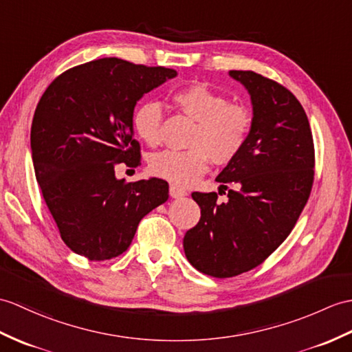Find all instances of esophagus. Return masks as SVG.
Masks as SVG:
<instances>
[{"instance_id": "obj_1", "label": "esophagus", "mask_w": 352, "mask_h": 352, "mask_svg": "<svg viewBox=\"0 0 352 352\" xmlns=\"http://www.w3.org/2000/svg\"><path fill=\"white\" fill-rule=\"evenodd\" d=\"M169 195L173 196V198L178 199V198H183V196H186L187 192H186V189H183V187H179L177 184H170L169 186Z\"/></svg>"}]
</instances>
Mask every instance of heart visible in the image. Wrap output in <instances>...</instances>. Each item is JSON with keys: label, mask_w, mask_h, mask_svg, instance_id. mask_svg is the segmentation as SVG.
I'll return each instance as SVG.
<instances>
[{"label": "heart", "mask_w": 352, "mask_h": 352, "mask_svg": "<svg viewBox=\"0 0 352 352\" xmlns=\"http://www.w3.org/2000/svg\"><path fill=\"white\" fill-rule=\"evenodd\" d=\"M173 102L196 127L187 139L189 150H163L148 159L153 175L174 184H190L208 166V159L225 165L239 156L252 129V113L244 104L230 103L223 94L204 84L177 89ZM162 106L145 102L133 112L132 126L136 136L146 145H157L160 139Z\"/></svg>", "instance_id": "1"}]
</instances>
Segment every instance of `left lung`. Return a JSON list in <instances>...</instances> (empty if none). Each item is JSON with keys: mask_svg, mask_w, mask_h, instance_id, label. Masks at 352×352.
<instances>
[{"mask_svg": "<svg viewBox=\"0 0 352 352\" xmlns=\"http://www.w3.org/2000/svg\"><path fill=\"white\" fill-rule=\"evenodd\" d=\"M250 94L246 145L216 178L217 193L193 192L201 219L184 235L186 258L201 273L232 277L258 267L280 246L314 184L312 130L297 97L252 70H231ZM231 184L232 190H228Z\"/></svg>", "mask_w": 352, "mask_h": 352, "instance_id": "1", "label": "left lung"}]
</instances>
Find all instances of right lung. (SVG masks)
<instances>
[{"instance_id": "obj_1", "label": "right lung", "mask_w": 352, "mask_h": 352, "mask_svg": "<svg viewBox=\"0 0 352 352\" xmlns=\"http://www.w3.org/2000/svg\"><path fill=\"white\" fill-rule=\"evenodd\" d=\"M174 69L100 58L65 70L46 88L31 124L36 178L63 241L89 261L126 252L141 219L166 202L165 179L127 183L116 166L141 165L132 117Z\"/></svg>"}]
</instances>
